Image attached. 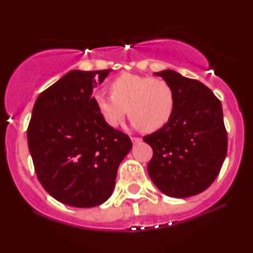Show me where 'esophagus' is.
<instances>
[{
	"mask_svg": "<svg viewBox=\"0 0 253 253\" xmlns=\"http://www.w3.org/2000/svg\"><path fill=\"white\" fill-rule=\"evenodd\" d=\"M131 140H132V143L136 145L138 143H140L141 141V138H138V137H131Z\"/></svg>",
	"mask_w": 253,
	"mask_h": 253,
	"instance_id": "34e87169",
	"label": "esophagus"
}]
</instances>
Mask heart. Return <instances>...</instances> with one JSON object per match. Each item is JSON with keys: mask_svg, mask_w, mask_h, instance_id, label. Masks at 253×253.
<instances>
[{"mask_svg": "<svg viewBox=\"0 0 253 253\" xmlns=\"http://www.w3.org/2000/svg\"><path fill=\"white\" fill-rule=\"evenodd\" d=\"M110 93H95L93 102L105 123L117 127L126 113L134 127L154 132L170 121L175 110L174 89L165 79L123 74L110 83Z\"/></svg>", "mask_w": 253, "mask_h": 253, "instance_id": "1", "label": "heart"}]
</instances>
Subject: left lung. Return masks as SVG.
Here are the masks:
<instances>
[{
  "instance_id": "1",
  "label": "left lung",
  "mask_w": 253,
  "mask_h": 253,
  "mask_svg": "<svg viewBox=\"0 0 253 253\" xmlns=\"http://www.w3.org/2000/svg\"><path fill=\"white\" fill-rule=\"evenodd\" d=\"M175 93V110L160 130L143 139L153 150L148 175L162 193L186 198L205 191L219 175L228 138L222 106L211 89L174 70L155 72Z\"/></svg>"
}]
</instances>
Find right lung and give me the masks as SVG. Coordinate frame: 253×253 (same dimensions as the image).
I'll use <instances>...</instances> for the list:
<instances>
[{
    "instance_id": "1",
    "label": "right lung",
    "mask_w": 253,
    "mask_h": 253,
    "mask_svg": "<svg viewBox=\"0 0 253 253\" xmlns=\"http://www.w3.org/2000/svg\"><path fill=\"white\" fill-rule=\"evenodd\" d=\"M110 71L72 70L34 103L27 127L34 169L43 189L65 205L105 203L132 148L129 136L107 126L93 102V88Z\"/></svg>"
}]
</instances>
